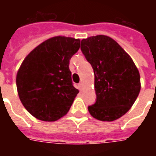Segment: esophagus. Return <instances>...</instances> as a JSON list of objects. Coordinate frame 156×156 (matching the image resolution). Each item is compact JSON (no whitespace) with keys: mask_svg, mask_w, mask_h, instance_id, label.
<instances>
[{"mask_svg":"<svg viewBox=\"0 0 156 156\" xmlns=\"http://www.w3.org/2000/svg\"><path fill=\"white\" fill-rule=\"evenodd\" d=\"M83 87V82H81V83L78 84V89H79V90H82V88Z\"/></svg>","mask_w":156,"mask_h":156,"instance_id":"34e87169","label":"esophagus"}]
</instances>
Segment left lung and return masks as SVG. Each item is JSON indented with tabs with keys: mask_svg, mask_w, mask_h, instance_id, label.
<instances>
[{
	"mask_svg": "<svg viewBox=\"0 0 156 156\" xmlns=\"http://www.w3.org/2000/svg\"><path fill=\"white\" fill-rule=\"evenodd\" d=\"M81 50L95 74L97 99L88 111L99 121L120 118L131 108L140 92L138 68L118 43L107 35L83 39Z\"/></svg>",
	"mask_w": 156,
	"mask_h": 156,
	"instance_id": "left-lung-1",
	"label": "left lung"
}]
</instances>
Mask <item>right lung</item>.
Returning <instances> with one entry per match:
<instances>
[{"label": "right lung", "instance_id": "1", "mask_svg": "<svg viewBox=\"0 0 156 156\" xmlns=\"http://www.w3.org/2000/svg\"><path fill=\"white\" fill-rule=\"evenodd\" d=\"M79 48V39L55 36L23 60L16 77L17 90L24 108L35 118L56 121L69 112L78 93L69 65Z\"/></svg>", "mask_w": 156, "mask_h": 156}]
</instances>
